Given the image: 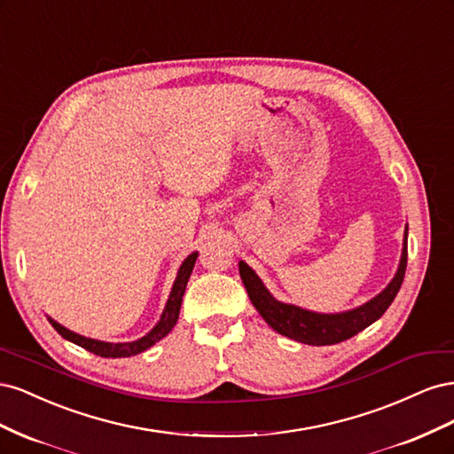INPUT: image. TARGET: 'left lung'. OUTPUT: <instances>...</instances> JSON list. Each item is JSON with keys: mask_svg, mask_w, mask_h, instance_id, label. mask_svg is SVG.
<instances>
[{"mask_svg": "<svg viewBox=\"0 0 454 454\" xmlns=\"http://www.w3.org/2000/svg\"><path fill=\"white\" fill-rule=\"evenodd\" d=\"M405 267H407V225L403 232V248H402L400 265H397V270L394 274V278L390 280V284L384 287L380 294L371 297L367 303L350 310L314 312L292 303H282V301H278L277 297H272V294L267 290L265 284L261 282L255 270L246 263V261H239L240 278L246 286V292L250 295L252 305L261 314V318H263L277 333L312 347L337 345V342L354 337L356 333L364 332L367 325L377 322L392 305L397 292H400L403 277H405Z\"/></svg>", "mask_w": 454, "mask_h": 454, "instance_id": "obj_1", "label": "left lung"}]
</instances>
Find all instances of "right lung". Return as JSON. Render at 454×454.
<instances>
[{"mask_svg": "<svg viewBox=\"0 0 454 454\" xmlns=\"http://www.w3.org/2000/svg\"><path fill=\"white\" fill-rule=\"evenodd\" d=\"M197 257H199V252H193L184 259V263L180 265V269H177L168 301H167V305H164V310L160 314L159 322L153 325L151 332H147L140 339L130 340V342H106V340L79 335V333L72 332V329H67L62 324H59L57 320H52L51 316H47V318H49L51 325L57 329V332L66 340H70V342H74V345L85 348L96 356H102V358H130V356L142 354L147 348L153 347L155 342H159L162 337H167L172 332V327L176 325L177 316H180V309H182V297L185 294V286H187L191 272H193Z\"/></svg>", "mask_w": 454, "mask_h": 454, "instance_id": "1", "label": "right lung"}]
</instances>
